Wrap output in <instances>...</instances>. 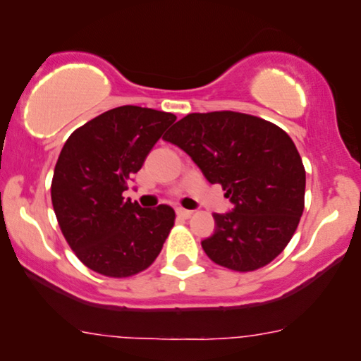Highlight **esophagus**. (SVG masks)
I'll return each instance as SVG.
<instances>
[{
  "label": "esophagus",
  "mask_w": 361,
  "mask_h": 361,
  "mask_svg": "<svg viewBox=\"0 0 361 361\" xmlns=\"http://www.w3.org/2000/svg\"><path fill=\"white\" fill-rule=\"evenodd\" d=\"M176 215L181 216V219H190L193 215L192 210H185V208H176Z\"/></svg>",
  "instance_id": "34e87169"
}]
</instances>
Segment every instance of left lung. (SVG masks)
I'll list each match as a JSON object with an SVG mask.
<instances>
[{"mask_svg":"<svg viewBox=\"0 0 361 361\" xmlns=\"http://www.w3.org/2000/svg\"><path fill=\"white\" fill-rule=\"evenodd\" d=\"M163 139L181 147L235 205L214 214V235L202 242L208 257L235 272L272 262L305 210V164L288 133L257 116L215 111L185 116Z\"/></svg>","mask_w":361,"mask_h":361,"instance_id":"1","label":"left lung"}]
</instances>
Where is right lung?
<instances>
[{
  "mask_svg": "<svg viewBox=\"0 0 361 361\" xmlns=\"http://www.w3.org/2000/svg\"><path fill=\"white\" fill-rule=\"evenodd\" d=\"M176 121L171 112L121 106L77 128L60 151L51 205L65 240L84 266L114 279L154 262L173 225L168 205L124 200L128 181Z\"/></svg>",
  "mask_w": 361,
  "mask_h": 361,
  "instance_id": "add662e5",
  "label": "right lung"
}]
</instances>
